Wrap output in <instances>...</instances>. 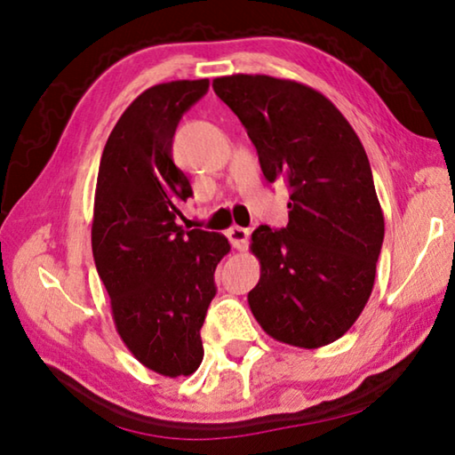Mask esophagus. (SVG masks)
<instances>
[{
  "label": "esophagus",
  "instance_id": "obj_1",
  "mask_svg": "<svg viewBox=\"0 0 455 455\" xmlns=\"http://www.w3.org/2000/svg\"><path fill=\"white\" fill-rule=\"evenodd\" d=\"M227 235H228L230 244H233L236 251H244L246 244H249L251 230L249 228H243V227H233V228H228Z\"/></svg>",
  "mask_w": 455,
  "mask_h": 455
}]
</instances>
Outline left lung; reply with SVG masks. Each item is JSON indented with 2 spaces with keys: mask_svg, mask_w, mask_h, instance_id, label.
<instances>
[{
  "mask_svg": "<svg viewBox=\"0 0 455 455\" xmlns=\"http://www.w3.org/2000/svg\"><path fill=\"white\" fill-rule=\"evenodd\" d=\"M255 144L268 182L291 188L289 225H260L251 311L267 335L317 349L343 337L375 281L385 222L371 166L335 104L305 84L260 74L212 80Z\"/></svg>",
  "mask_w": 455,
  "mask_h": 455,
  "instance_id": "left-lung-1",
  "label": "left lung"
}]
</instances>
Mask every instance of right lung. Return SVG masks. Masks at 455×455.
Returning a JSON list of instances; mask_svg holds the SVG:
<instances>
[{
  "label": "right lung",
  "mask_w": 455,
  "mask_h": 455,
  "mask_svg": "<svg viewBox=\"0 0 455 455\" xmlns=\"http://www.w3.org/2000/svg\"><path fill=\"white\" fill-rule=\"evenodd\" d=\"M206 90V78L144 90L108 136L98 168L92 252L114 325L130 353L164 377L195 373L203 361L214 268L230 251L225 235L176 225L192 188L172 160V138Z\"/></svg>",
  "instance_id": "obj_1"
}]
</instances>
